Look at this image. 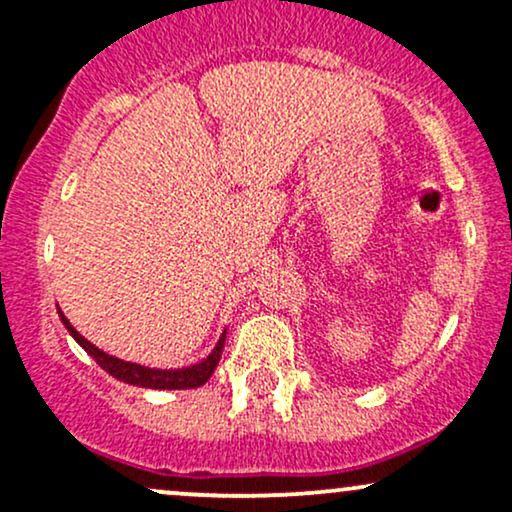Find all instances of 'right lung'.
Returning <instances> with one entry per match:
<instances>
[{"instance_id": "obj_1", "label": "right lung", "mask_w": 512, "mask_h": 512, "mask_svg": "<svg viewBox=\"0 0 512 512\" xmlns=\"http://www.w3.org/2000/svg\"><path fill=\"white\" fill-rule=\"evenodd\" d=\"M60 317H62L64 327L69 330V334H72L76 342L84 346L86 354H91L93 361H96L98 366L105 370V373H110L113 378L122 380V383L151 387V390H192V387L204 385L211 378V373H214L216 363H219V358H221L223 342H226V334H223V337L219 339V344H216V349L211 351V354L204 358L202 363H197V366L182 368V370H156V368H144V366H137V363H127V361H120V358H115V356L103 354L101 349H96V346L88 342V339L81 337V334L76 332L72 325H69V320L64 317L62 310H60Z\"/></svg>"}]
</instances>
